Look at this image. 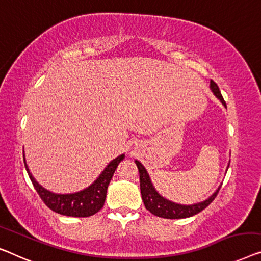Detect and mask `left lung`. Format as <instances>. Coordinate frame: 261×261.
Listing matches in <instances>:
<instances>
[{"mask_svg": "<svg viewBox=\"0 0 261 261\" xmlns=\"http://www.w3.org/2000/svg\"><path fill=\"white\" fill-rule=\"evenodd\" d=\"M211 89L215 94V96L221 101L222 105L226 107V102L222 97L220 89H219L218 85L215 84L213 80H211ZM135 164L138 166L139 174H140V190H141V195L143 203H145L146 210H148L150 213L156 215V217L165 218V219H184V218H190L192 215L198 214L201 212L202 210H205L211 202L213 201L217 196L220 187L218 188V191L208 198L205 201L195 203V205L191 206H184V205H177L172 201H168L165 198H162L161 195L158 194V192L154 190L152 182H150L149 175L145 167L141 165V162L135 160Z\"/></svg>", "mask_w": 261, "mask_h": 261, "instance_id": "left-lung-1", "label": "left lung"}]
</instances>
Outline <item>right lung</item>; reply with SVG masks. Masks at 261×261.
<instances>
[{"mask_svg": "<svg viewBox=\"0 0 261 261\" xmlns=\"http://www.w3.org/2000/svg\"><path fill=\"white\" fill-rule=\"evenodd\" d=\"M123 158L124 154L114 159L105 168V171L101 173V175L97 177L95 182L90 185L86 190L73 194H54L51 192L44 190L42 186H40L36 182L33 175L30 174L28 166L25 164L24 155L23 160L25 169H27L28 175L34 185V188H35L40 195V198L42 199V201L46 203L47 207H49L51 211H54V212L62 215L86 218L99 212L103 207L106 195H107L108 185L111 182V179L113 174H114L116 167L123 160Z\"/></svg>", "mask_w": 261, "mask_h": 261, "instance_id": "obj_1", "label": "right lung"}]
</instances>
